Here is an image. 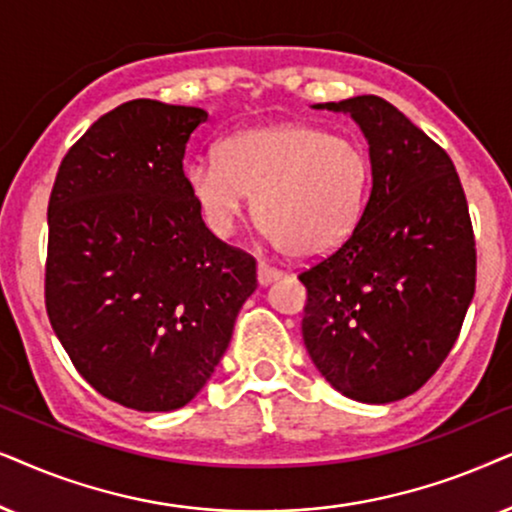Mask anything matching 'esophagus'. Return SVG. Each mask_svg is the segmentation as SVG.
Segmentation results:
<instances>
[{"instance_id":"34e87169","label":"esophagus","mask_w":512,"mask_h":512,"mask_svg":"<svg viewBox=\"0 0 512 512\" xmlns=\"http://www.w3.org/2000/svg\"><path fill=\"white\" fill-rule=\"evenodd\" d=\"M278 278H283V271L281 269L269 267V264H264V262L257 264V283L269 285V283L278 281Z\"/></svg>"}]
</instances>
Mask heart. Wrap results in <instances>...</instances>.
<instances>
[{"label":"heart","mask_w":512,"mask_h":512,"mask_svg":"<svg viewBox=\"0 0 512 512\" xmlns=\"http://www.w3.org/2000/svg\"><path fill=\"white\" fill-rule=\"evenodd\" d=\"M185 180L215 234H231L255 199V220L276 248L292 260H318L356 231L372 163L356 140L278 124L224 138L217 159L189 163Z\"/></svg>","instance_id":"obj_1"}]
</instances>
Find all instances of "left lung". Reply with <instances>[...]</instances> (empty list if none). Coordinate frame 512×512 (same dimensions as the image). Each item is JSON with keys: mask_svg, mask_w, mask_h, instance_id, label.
Instances as JSON below:
<instances>
[{"mask_svg": "<svg viewBox=\"0 0 512 512\" xmlns=\"http://www.w3.org/2000/svg\"><path fill=\"white\" fill-rule=\"evenodd\" d=\"M370 145L372 192L342 248L299 274L304 346L360 403L419 391L459 337L475 292V236L445 149L377 95L325 102Z\"/></svg>", "mask_w": 512, "mask_h": 512, "instance_id": "1", "label": "left lung"}]
</instances>
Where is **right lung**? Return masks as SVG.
<instances>
[{"mask_svg":"<svg viewBox=\"0 0 512 512\" xmlns=\"http://www.w3.org/2000/svg\"><path fill=\"white\" fill-rule=\"evenodd\" d=\"M201 107L131 100L60 163L49 199L46 313L77 372L138 412L185 407L227 351L257 288L248 252L220 241L187 189Z\"/></svg>","mask_w":512,"mask_h":512,"instance_id":"right-lung-1","label":"right lung"}]
</instances>
